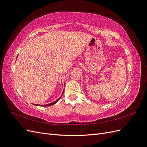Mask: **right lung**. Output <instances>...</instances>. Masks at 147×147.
<instances>
[{"instance_id":"1","label":"right lung","mask_w":147,"mask_h":147,"mask_svg":"<svg viewBox=\"0 0 147 147\" xmlns=\"http://www.w3.org/2000/svg\"><path fill=\"white\" fill-rule=\"evenodd\" d=\"M18 57V56H17ZM64 93V91L63 92V94ZM63 94H62V95H63ZM62 95H61V96H62ZM61 96L59 97V98L58 99H57L56 100H55V102H52V103H50V104H46V105H38V104H34V105H37V106H42V107H47V106H51V105H53V104H56V102L58 101L61 98Z\"/></svg>"}]
</instances>
